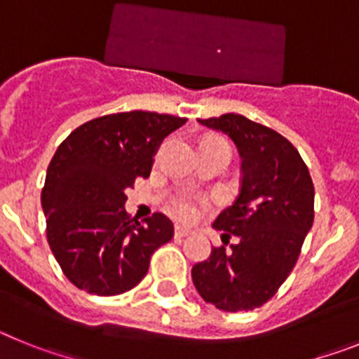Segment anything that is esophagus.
<instances>
[{
  "mask_svg": "<svg viewBox=\"0 0 359 359\" xmlns=\"http://www.w3.org/2000/svg\"><path fill=\"white\" fill-rule=\"evenodd\" d=\"M190 236V230H187V228L183 226H176V230H174V237L176 239H185V237Z\"/></svg>",
  "mask_w": 359,
  "mask_h": 359,
  "instance_id": "obj_1",
  "label": "esophagus"
}]
</instances>
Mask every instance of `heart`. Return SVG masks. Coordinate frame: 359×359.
Masks as SVG:
<instances>
[{"label": "heart", "mask_w": 359, "mask_h": 359, "mask_svg": "<svg viewBox=\"0 0 359 359\" xmlns=\"http://www.w3.org/2000/svg\"><path fill=\"white\" fill-rule=\"evenodd\" d=\"M210 140L224 142V140H219V138H210ZM199 212H201V205H199L198 199L194 198H182L172 203V214L176 215L180 221H185V223L194 221V219L199 215Z\"/></svg>", "instance_id": "heart-1"}]
</instances>
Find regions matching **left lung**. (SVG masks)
I'll return each instance as SVG.
<instances>
[{
	"label": "left lung",
	"mask_w": 359,
	"mask_h": 359,
	"mask_svg": "<svg viewBox=\"0 0 359 359\" xmlns=\"http://www.w3.org/2000/svg\"><path fill=\"white\" fill-rule=\"evenodd\" d=\"M199 122L236 142L243 180L233 205L214 221L223 230V246H214L207 261L192 268V280L217 309H257L275 297L297 264L315 219V185L300 152L275 129L236 113ZM231 236L238 239L233 245Z\"/></svg>",
	"instance_id": "left-lung-1"
}]
</instances>
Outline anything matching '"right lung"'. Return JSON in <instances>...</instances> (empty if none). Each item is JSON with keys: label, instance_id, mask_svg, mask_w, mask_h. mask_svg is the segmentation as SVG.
<instances>
[{"label": "right lung", "instance_id": "add662e5", "mask_svg": "<svg viewBox=\"0 0 359 359\" xmlns=\"http://www.w3.org/2000/svg\"><path fill=\"white\" fill-rule=\"evenodd\" d=\"M185 122L152 111L113 113L82 123L59 145L41 205L50 250L73 286L98 297L126 293L172 239L169 217L156 212L138 223L123 203L136 177L151 174L160 142Z\"/></svg>", "mask_w": 359, "mask_h": 359}]
</instances>
